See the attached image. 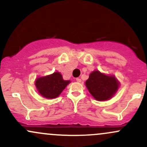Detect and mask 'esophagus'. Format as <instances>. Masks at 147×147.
Segmentation results:
<instances>
[{
	"label": "esophagus",
	"mask_w": 147,
	"mask_h": 147,
	"mask_svg": "<svg viewBox=\"0 0 147 147\" xmlns=\"http://www.w3.org/2000/svg\"><path fill=\"white\" fill-rule=\"evenodd\" d=\"M76 80H77V82H80H80H82V80L80 78H77Z\"/></svg>",
	"instance_id": "1"
}]
</instances>
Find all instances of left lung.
<instances>
[{"mask_svg": "<svg viewBox=\"0 0 147 147\" xmlns=\"http://www.w3.org/2000/svg\"><path fill=\"white\" fill-rule=\"evenodd\" d=\"M86 88L93 98L98 101L111 99L118 91L120 82L114 75H105L94 70L85 82Z\"/></svg>", "mask_w": 147, "mask_h": 147, "instance_id": "left-lung-1", "label": "left lung"}]
</instances>
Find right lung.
<instances>
[{
	"label": "right lung",
	"mask_w": 147,
	"mask_h": 147,
	"mask_svg": "<svg viewBox=\"0 0 147 147\" xmlns=\"http://www.w3.org/2000/svg\"><path fill=\"white\" fill-rule=\"evenodd\" d=\"M70 80H64L59 72L36 78L35 85L37 91L42 97L48 99L57 98L65 89Z\"/></svg>",
	"instance_id": "obj_1"
}]
</instances>
